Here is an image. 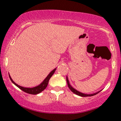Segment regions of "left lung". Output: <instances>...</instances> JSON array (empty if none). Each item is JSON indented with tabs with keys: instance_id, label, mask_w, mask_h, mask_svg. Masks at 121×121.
Listing matches in <instances>:
<instances>
[{
	"instance_id": "1",
	"label": "left lung",
	"mask_w": 121,
	"mask_h": 121,
	"mask_svg": "<svg viewBox=\"0 0 121 121\" xmlns=\"http://www.w3.org/2000/svg\"><path fill=\"white\" fill-rule=\"evenodd\" d=\"M66 82H67L68 86L69 88L70 89V91H71L73 93H74V94H77V95H79V96H81V97H91V96H93V95H95V94H98V93L100 92V91H98V92H97V93H94V94H87L82 93L80 92V91H77V90H76L75 89L73 88V87H72L71 85H70V84H69V82L68 78L67 76H66Z\"/></svg>"
}]
</instances>
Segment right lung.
<instances>
[{
	"mask_svg": "<svg viewBox=\"0 0 121 121\" xmlns=\"http://www.w3.org/2000/svg\"><path fill=\"white\" fill-rule=\"evenodd\" d=\"M56 70V68L54 69L52 71L50 72L49 74L48 75V76H47L46 78H45V80H44V81L41 83V84L37 86H35L34 87H24L23 86H21L19 85H17V84H16V83L12 80V79L11 78V77L10 75L9 74V78H10L11 81L12 82V83H13L16 86L19 87V89H20L22 91H24V92L27 93H28V94H37L40 93H41V91H44V90L46 88L47 85H48V82H49V79L51 78V77H52V75L53 74V73H55V70Z\"/></svg>",
	"mask_w": 121,
	"mask_h": 121,
	"instance_id": "right-lung-1",
	"label": "right lung"
}]
</instances>
